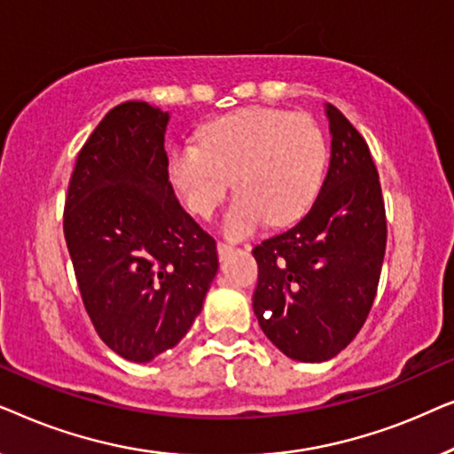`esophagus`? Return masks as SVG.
Returning <instances> with one entry per match:
<instances>
[{
	"label": "esophagus",
	"mask_w": 454,
	"mask_h": 454,
	"mask_svg": "<svg viewBox=\"0 0 454 454\" xmlns=\"http://www.w3.org/2000/svg\"><path fill=\"white\" fill-rule=\"evenodd\" d=\"M233 250H235V246L233 244H227V241H219V244H216V252H219V258L221 260L227 258Z\"/></svg>",
	"instance_id": "34e87169"
}]
</instances>
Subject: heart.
I'll use <instances>...</instances> for the list:
<instances>
[{
    "label": "heart",
    "instance_id": "b5f03b06",
    "mask_svg": "<svg viewBox=\"0 0 454 454\" xmlns=\"http://www.w3.org/2000/svg\"><path fill=\"white\" fill-rule=\"evenodd\" d=\"M198 142L169 153V182L192 215L208 219L233 179L238 194L223 216L229 238H246L266 221L300 219L325 177L326 140L308 115L239 109L202 126Z\"/></svg>",
    "mask_w": 454,
    "mask_h": 454
}]
</instances>
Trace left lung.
Here are the masks:
<instances>
[{
    "instance_id": "8db88e82",
    "label": "left lung",
    "mask_w": 454,
    "mask_h": 454,
    "mask_svg": "<svg viewBox=\"0 0 454 454\" xmlns=\"http://www.w3.org/2000/svg\"><path fill=\"white\" fill-rule=\"evenodd\" d=\"M331 165L312 208L254 247V314L262 333L297 362H326L362 331L387 250V210L368 142L326 105Z\"/></svg>"
}]
</instances>
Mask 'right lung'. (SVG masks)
<instances>
[{"label":"right lung","mask_w":454,"mask_h":454,"mask_svg":"<svg viewBox=\"0 0 454 454\" xmlns=\"http://www.w3.org/2000/svg\"><path fill=\"white\" fill-rule=\"evenodd\" d=\"M167 121L145 101L111 109L80 148L64 208L86 314L111 351L138 364L184 339L219 269L216 241L169 182Z\"/></svg>","instance_id":"1"}]
</instances>
